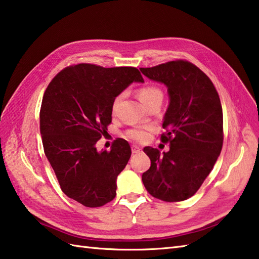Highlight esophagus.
Returning a JSON list of instances; mask_svg holds the SVG:
<instances>
[{"mask_svg":"<svg viewBox=\"0 0 259 259\" xmlns=\"http://www.w3.org/2000/svg\"><path fill=\"white\" fill-rule=\"evenodd\" d=\"M132 152H133V153H140L141 152V147L137 146V145H133V146H132Z\"/></svg>","mask_w":259,"mask_h":259,"instance_id":"esophagus-1","label":"esophagus"}]
</instances>
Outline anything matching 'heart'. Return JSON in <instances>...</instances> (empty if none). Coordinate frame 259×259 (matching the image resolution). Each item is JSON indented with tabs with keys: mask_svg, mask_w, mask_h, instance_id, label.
<instances>
[{
	"mask_svg": "<svg viewBox=\"0 0 259 259\" xmlns=\"http://www.w3.org/2000/svg\"><path fill=\"white\" fill-rule=\"evenodd\" d=\"M139 98L142 103H143L145 106L147 107L149 105L155 103V102H161L163 99V93L160 88H157L155 86H145L142 87L139 93ZM123 98V95H117L113 100L112 103V113L115 115L116 112H117L118 105L120 103V100ZM149 131H150V126L146 125H140V126H135L133 128H130L127 132H126V136L128 139L136 141V142H144L147 140L149 137Z\"/></svg>",
	"mask_w": 259,
	"mask_h": 259,
	"instance_id": "b5f03b06",
	"label": "heart"
}]
</instances>
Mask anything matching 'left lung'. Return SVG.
<instances>
[{"mask_svg":"<svg viewBox=\"0 0 259 259\" xmlns=\"http://www.w3.org/2000/svg\"><path fill=\"white\" fill-rule=\"evenodd\" d=\"M151 80L164 83L170 104L161 135L170 150L146 146L151 166L142 181L151 196L166 202L191 198L213 168L224 142V118L219 95L212 81L193 63L168 61L140 68Z\"/></svg>","mask_w":259,"mask_h":259,"instance_id":"8db88e82","label":"left lung"}]
</instances>
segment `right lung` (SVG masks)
I'll use <instances>...</instances> for the list:
<instances>
[{
  "mask_svg": "<svg viewBox=\"0 0 259 259\" xmlns=\"http://www.w3.org/2000/svg\"><path fill=\"white\" fill-rule=\"evenodd\" d=\"M133 81H144L134 67L79 63L58 73L42 98L45 154L62 192L85 207H102L116 196V180L130 160L131 146L117 139L110 151L98 152L96 143L112 123L114 98Z\"/></svg>",
  "mask_w": 259,
  "mask_h": 259,
  "instance_id": "obj_1",
  "label": "right lung"
}]
</instances>
